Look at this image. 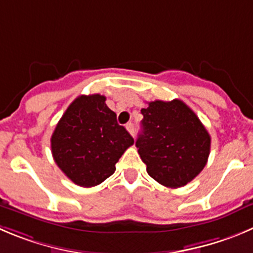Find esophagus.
<instances>
[{"instance_id":"esophagus-1","label":"esophagus","mask_w":253,"mask_h":253,"mask_svg":"<svg viewBox=\"0 0 253 253\" xmlns=\"http://www.w3.org/2000/svg\"><path fill=\"white\" fill-rule=\"evenodd\" d=\"M125 128H126V130H128L129 133H130V135L134 136V133H135V129H134V124H133V123H128Z\"/></svg>"}]
</instances>
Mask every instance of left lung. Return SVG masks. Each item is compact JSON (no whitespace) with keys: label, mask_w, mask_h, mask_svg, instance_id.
<instances>
[{"label":"left lung","mask_w":253,"mask_h":253,"mask_svg":"<svg viewBox=\"0 0 253 253\" xmlns=\"http://www.w3.org/2000/svg\"><path fill=\"white\" fill-rule=\"evenodd\" d=\"M141 114L143 131L135 145L148 174L167 187L185 186L208 163L210 134L179 99L150 102Z\"/></svg>","instance_id":"obj_1"}]
</instances>
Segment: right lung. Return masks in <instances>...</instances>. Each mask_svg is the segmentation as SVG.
Here are the masks:
<instances>
[{
  "instance_id": "1",
  "label": "right lung",
  "mask_w": 253,
  "mask_h": 253,
  "mask_svg": "<svg viewBox=\"0 0 253 253\" xmlns=\"http://www.w3.org/2000/svg\"><path fill=\"white\" fill-rule=\"evenodd\" d=\"M134 144L100 94L79 95L67 108L50 138L59 169L76 185L92 187L114 174L115 164Z\"/></svg>"
}]
</instances>
